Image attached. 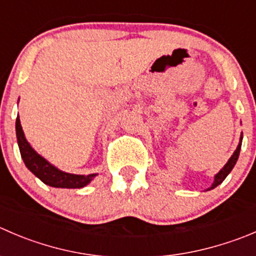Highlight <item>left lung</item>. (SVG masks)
Returning a JSON list of instances; mask_svg holds the SVG:
<instances>
[{
  "mask_svg": "<svg viewBox=\"0 0 256 256\" xmlns=\"http://www.w3.org/2000/svg\"><path fill=\"white\" fill-rule=\"evenodd\" d=\"M242 136H240V141H239V145H238L236 150L234 151V154H232V158H229V161H228V162L225 164L224 168H222V170H220L219 172H218L216 175H215V178H214V182H212V185L210 186V188H208V190H212V188H216L218 185H220V184H222V181L225 180V178H226V176L229 175L230 171L232 170V168H234L235 164H236L238 158H239L240 148H242Z\"/></svg>",
  "mask_w": 256,
  "mask_h": 256,
  "instance_id": "left-lung-1",
  "label": "left lung"
}]
</instances>
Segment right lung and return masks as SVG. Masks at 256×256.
<instances>
[{
    "mask_svg": "<svg viewBox=\"0 0 256 256\" xmlns=\"http://www.w3.org/2000/svg\"><path fill=\"white\" fill-rule=\"evenodd\" d=\"M16 136L17 144H18L21 158L24 160L26 168L34 174V176L40 178L46 185L52 188H81L94 180L98 174H90V175H75V174L64 172L58 170L56 166L51 165L46 158L36 152L28 141L24 138V130H22L21 122L17 116L16 118Z\"/></svg>",
    "mask_w": 256,
    "mask_h": 256,
    "instance_id": "1",
    "label": "right lung"
}]
</instances>
